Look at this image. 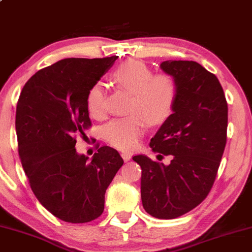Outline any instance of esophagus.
Instances as JSON below:
<instances>
[{
	"instance_id": "obj_1",
	"label": "esophagus",
	"mask_w": 252,
	"mask_h": 252,
	"mask_svg": "<svg viewBox=\"0 0 252 252\" xmlns=\"http://www.w3.org/2000/svg\"><path fill=\"white\" fill-rule=\"evenodd\" d=\"M122 158L124 160H125V162H128V160L131 158V155L126 153V152H124V153H122Z\"/></svg>"
}]
</instances>
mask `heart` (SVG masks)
<instances>
[{
  "instance_id": "heart-1",
  "label": "heart",
  "mask_w": 252,
  "mask_h": 252,
  "mask_svg": "<svg viewBox=\"0 0 252 252\" xmlns=\"http://www.w3.org/2000/svg\"><path fill=\"white\" fill-rule=\"evenodd\" d=\"M113 78L133 94L127 117L114 118L102 127L107 142L118 150L133 151L146 128V119L158 124L170 116L176 98V82L168 73H155L142 60H129L114 70ZM87 109L94 118L106 113L105 87L101 82L92 86L87 94Z\"/></svg>"
}]
</instances>
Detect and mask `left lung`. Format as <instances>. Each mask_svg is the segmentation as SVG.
I'll return each instance as SVG.
<instances>
[{"label": "left lung", "mask_w": 252, "mask_h": 252, "mask_svg": "<svg viewBox=\"0 0 252 252\" xmlns=\"http://www.w3.org/2000/svg\"><path fill=\"white\" fill-rule=\"evenodd\" d=\"M160 69L175 79L176 98L150 146L172 160L164 165L145 155L133 159L142 167L145 211L175 219L197 207L212 188L226 143L228 104L218 78L195 61H163Z\"/></svg>", "instance_id": "8db88e82"}]
</instances>
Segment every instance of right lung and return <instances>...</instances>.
Listing matches in <instances>:
<instances>
[{"label": "right lung", "instance_id": "add662e5", "mask_svg": "<svg viewBox=\"0 0 252 252\" xmlns=\"http://www.w3.org/2000/svg\"><path fill=\"white\" fill-rule=\"evenodd\" d=\"M117 56L67 58L35 72L20 94L15 115L19 155L36 199L71 223L101 216L107 188L122 167L118 152L101 146L92 160L76 151V136L92 126L87 94Z\"/></svg>", "mask_w": 252, "mask_h": 252}]
</instances>
